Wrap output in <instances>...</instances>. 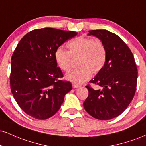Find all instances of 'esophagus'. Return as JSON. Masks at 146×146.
<instances>
[{"mask_svg": "<svg viewBox=\"0 0 146 146\" xmlns=\"http://www.w3.org/2000/svg\"><path fill=\"white\" fill-rule=\"evenodd\" d=\"M72 86H73V88H78V87H80V85L73 83V84H72Z\"/></svg>", "mask_w": 146, "mask_h": 146, "instance_id": "obj_1", "label": "esophagus"}]
</instances>
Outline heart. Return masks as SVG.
Wrapping results in <instances>:
<instances>
[{
    "label": "heart",
    "mask_w": 146,
    "mask_h": 146,
    "mask_svg": "<svg viewBox=\"0 0 146 146\" xmlns=\"http://www.w3.org/2000/svg\"><path fill=\"white\" fill-rule=\"evenodd\" d=\"M68 51L58 47L54 52L57 64L63 71L68 72L71 68V57H79L78 66L66 75V79L74 84H82L89 80L93 71L97 73L104 66L107 58L105 45L101 40H94L88 37L80 36L67 44Z\"/></svg>",
    "instance_id": "heart-1"
}]
</instances>
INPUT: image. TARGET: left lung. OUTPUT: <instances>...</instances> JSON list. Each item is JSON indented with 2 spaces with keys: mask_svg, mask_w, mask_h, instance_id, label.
Here are the masks:
<instances>
[{
  "mask_svg": "<svg viewBox=\"0 0 146 146\" xmlns=\"http://www.w3.org/2000/svg\"><path fill=\"white\" fill-rule=\"evenodd\" d=\"M105 45L107 58L103 68L90 81L102 87L88 85V96L84 108L92 117L108 120L120 115L130 104L137 88V68L132 53L117 35L105 29L88 31Z\"/></svg>",
  "mask_w": 146,
  "mask_h": 146,
  "instance_id": "8db88e82",
  "label": "left lung"
}]
</instances>
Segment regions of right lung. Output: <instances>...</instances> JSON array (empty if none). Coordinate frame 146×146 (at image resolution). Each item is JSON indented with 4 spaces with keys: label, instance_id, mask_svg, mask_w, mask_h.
Segmentation results:
<instances>
[{
    "label": "right lung",
    "instance_id": "right-lung-1",
    "mask_svg": "<svg viewBox=\"0 0 146 146\" xmlns=\"http://www.w3.org/2000/svg\"><path fill=\"white\" fill-rule=\"evenodd\" d=\"M78 33L54 28L29 31L21 40L11 57L10 86L21 108L29 116L44 120L60 109L70 82L57 67L54 52Z\"/></svg>",
    "mask_w": 146,
    "mask_h": 146
}]
</instances>
